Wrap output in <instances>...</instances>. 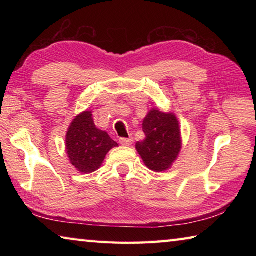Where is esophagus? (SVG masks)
I'll use <instances>...</instances> for the list:
<instances>
[{
  "mask_svg": "<svg viewBox=\"0 0 256 256\" xmlns=\"http://www.w3.org/2000/svg\"><path fill=\"white\" fill-rule=\"evenodd\" d=\"M120 144L122 146H132V144H133V138H120Z\"/></svg>",
  "mask_w": 256,
  "mask_h": 256,
  "instance_id": "1",
  "label": "esophagus"
}]
</instances>
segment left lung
Masks as SVG:
<instances>
[{"label":"left lung","instance_id":"8db88e82","mask_svg":"<svg viewBox=\"0 0 256 256\" xmlns=\"http://www.w3.org/2000/svg\"><path fill=\"white\" fill-rule=\"evenodd\" d=\"M144 141H138L136 149L150 170L162 172L170 170L182 149L180 120L174 112L152 108L144 120Z\"/></svg>","mask_w":256,"mask_h":256}]
</instances>
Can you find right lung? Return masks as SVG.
Here are the masks:
<instances>
[{
    "label": "right lung",
    "mask_w": 256,
    "mask_h": 256,
    "mask_svg": "<svg viewBox=\"0 0 256 256\" xmlns=\"http://www.w3.org/2000/svg\"><path fill=\"white\" fill-rule=\"evenodd\" d=\"M118 146L108 133L94 125L92 110L76 115L68 128L66 151L78 172L90 174L96 172L110 150Z\"/></svg>",
    "instance_id": "right-lung-1"
}]
</instances>
